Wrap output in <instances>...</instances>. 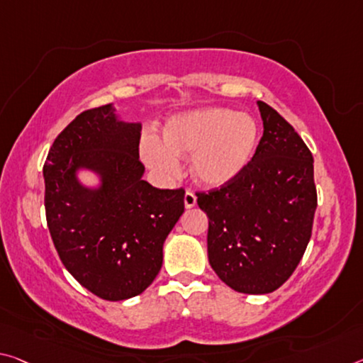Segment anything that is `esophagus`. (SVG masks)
<instances>
[{
	"mask_svg": "<svg viewBox=\"0 0 363 363\" xmlns=\"http://www.w3.org/2000/svg\"><path fill=\"white\" fill-rule=\"evenodd\" d=\"M195 203H197V197H195L194 192L186 191V194H184V205H186V208H192Z\"/></svg>",
	"mask_w": 363,
	"mask_h": 363,
	"instance_id": "34e87169",
	"label": "esophagus"
}]
</instances>
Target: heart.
<instances>
[{
    "mask_svg": "<svg viewBox=\"0 0 363 363\" xmlns=\"http://www.w3.org/2000/svg\"><path fill=\"white\" fill-rule=\"evenodd\" d=\"M164 143L153 135L142 140V158L161 176L179 172V157L192 155L191 174L205 187L235 179L255 152V121L226 108H210L172 118L163 130Z\"/></svg>",
    "mask_w": 363,
    "mask_h": 363,
    "instance_id": "b5f03b06",
    "label": "heart"
}]
</instances>
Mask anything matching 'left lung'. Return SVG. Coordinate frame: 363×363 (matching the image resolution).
I'll return each mask as SVG.
<instances>
[{
	"instance_id": "8db88e82",
	"label": "left lung",
	"mask_w": 363,
	"mask_h": 363,
	"mask_svg": "<svg viewBox=\"0 0 363 363\" xmlns=\"http://www.w3.org/2000/svg\"><path fill=\"white\" fill-rule=\"evenodd\" d=\"M263 135L244 171L195 192L208 216V260L234 291L268 294L302 260L316 210L313 157L281 114L258 101Z\"/></svg>"
}]
</instances>
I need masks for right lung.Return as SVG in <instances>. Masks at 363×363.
Here are the masks:
<instances>
[{"mask_svg": "<svg viewBox=\"0 0 363 363\" xmlns=\"http://www.w3.org/2000/svg\"><path fill=\"white\" fill-rule=\"evenodd\" d=\"M142 125L105 105L80 113L56 137L43 166L45 211L55 249L85 289L105 301L142 294L163 263V244L184 213V189L142 179ZM99 172L87 189L77 169Z\"/></svg>", "mask_w": 363, "mask_h": 363, "instance_id": "add662e5", "label": "right lung"}]
</instances>
